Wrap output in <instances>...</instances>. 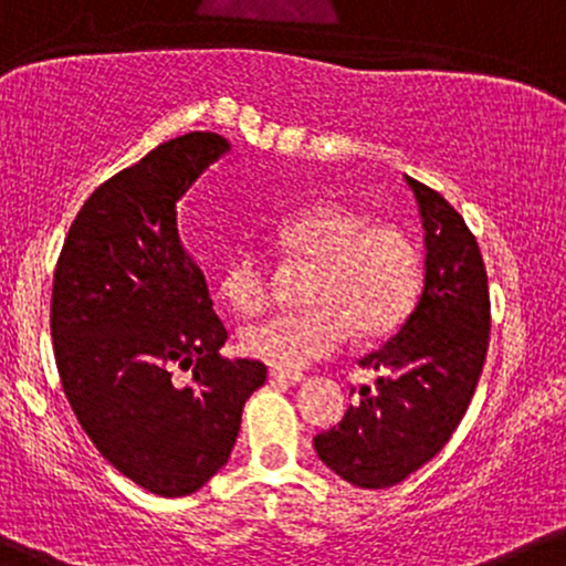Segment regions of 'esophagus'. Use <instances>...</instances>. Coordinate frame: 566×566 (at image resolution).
I'll use <instances>...</instances> for the list:
<instances>
[{
  "label": "esophagus",
  "instance_id": "obj_1",
  "mask_svg": "<svg viewBox=\"0 0 566 566\" xmlns=\"http://www.w3.org/2000/svg\"><path fill=\"white\" fill-rule=\"evenodd\" d=\"M271 378L273 381H284V384H301L303 374H297V370H282V368H271Z\"/></svg>",
  "mask_w": 566,
  "mask_h": 566
}]
</instances>
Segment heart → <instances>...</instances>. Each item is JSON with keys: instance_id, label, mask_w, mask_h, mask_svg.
<instances>
[{"instance_id": "b5f03b06", "label": "heart", "mask_w": 566, "mask_h": 566, "mask_svg": "<svg viewBox=\"0 0 566 566\" xmlns=\"http://www.w3.org/2000/svg\"><path fill=\"white\" fill-rule=\"evenodd\" d=\"M287 260L314 263L301 312L271 314L241 331V349L282 370H297L349 340L381 338L408 314L421 290V252L406 231L374 222L359 209L322 203L276 228ZM222 301L241 314L271 297V269L252 247L235 250L220 271Z\"/></svg>"}]
</instances>
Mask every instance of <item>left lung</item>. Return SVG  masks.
<instances>
[{
  "label": "left lung",
  "instance_id": "left-lung-1",
  "mask_svg": "<svg viewBox=\"0 0 566 566\" xmlns=\"http://www.w3.org/2000/svg\"><path fill=\"white\" fill-rule=\"evenodd\" d=\"M424 228V290L400 331L359 359L381 370L338 427L319 432L322 462L359 489L406 481L449 443L489 349V279L475 235L440 192L406 177Z\"/></svg>",
  "mask_w": 566,
  "mask_h": 566
}]
</instances>
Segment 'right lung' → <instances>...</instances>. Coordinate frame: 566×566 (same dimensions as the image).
I'll list each match as a JSON object with an SVG mask.
<instances>
[{
    "label": "right lung",
    "mask_w": 566,
    "mask_h": 566,
    "mask_svg": "<svg viewBox=\"0 0 566 566\" xmlns=\"http://www.w3.org/2000/svg\"><path fill=\"white\" fill-rule=\"evenodd\" d=\"M231 150L212 132L164 142L98 185L55 263L61 387L112 468L160 496L198 492L231 457L260 359H226L228 331L177 233V201Z\"/></svg>",
    "instance_id": "1"
}]
</instances>
